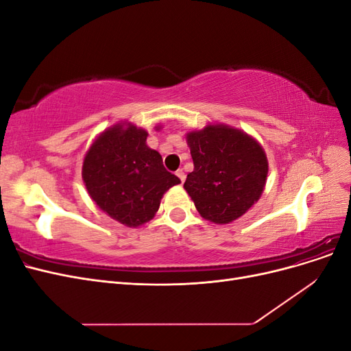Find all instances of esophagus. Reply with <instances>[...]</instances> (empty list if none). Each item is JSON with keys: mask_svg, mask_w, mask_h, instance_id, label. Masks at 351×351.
<instances>
[{"mask_svg": "<svg viewBox=\"0 0 351 351\" xmlns=\"http://www.w3.org/2000/svg\"><path fill=\"white\" fill-rule=\"evenodd\" d=\"M176 176L180 178V182L184 183V180H186V174L183 173V169H178V171L176 173Z\"/></svg>", "mask_w": 351, "mask_h": 351, "instance_id": "1", "label": "esophagus"}]
</instances>
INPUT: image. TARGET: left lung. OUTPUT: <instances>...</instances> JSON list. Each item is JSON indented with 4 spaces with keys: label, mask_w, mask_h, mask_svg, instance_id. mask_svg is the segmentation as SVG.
Returning <instances> with one entry per match:
<instances>
[{
    "label": "left lung",
    "mask_w": 351,
    "mask_h": 351,
    "mask_svg": "<svg viewBox=\"0 0 351 351\" xmlns=\"http://www.w3.org/2000/svg\"><path fill=\"white\" fill-rule=\"evenodd\" d=\"M193 171L184 189L202 218L214 224L236 221L256 204L268 177L262 145L237 127L222 123L186 133Z\"/></svg>",
    "instance_id": "left-lung-1"
}]
</instances>
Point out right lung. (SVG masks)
<instances>
[{"instance_id": "right-lung-1", "label": "right lung", "mask_w": 351, "mask_h": 351, "mask_svg": "<svg viewBox=\"0 0 351 351\" xmlns=\"http://www.w3.org/2000/svg\"><path fill=\"white\" fill-rule=\"evenodd\" d=\"M146 139L143 127L129 120L115 123L97 136L83 158L82 178L90 199L130 228L149 222L167 190L182 183L167 171L162 156Z\"/></svg>"}]
</instances>
